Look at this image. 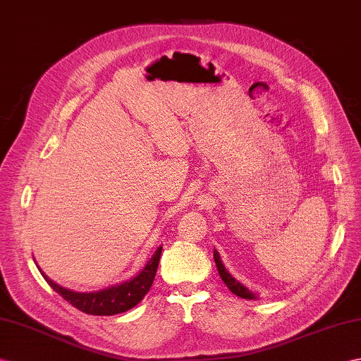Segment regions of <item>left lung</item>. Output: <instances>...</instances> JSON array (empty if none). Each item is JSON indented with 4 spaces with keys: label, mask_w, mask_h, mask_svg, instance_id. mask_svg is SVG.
<instances>
[{
    "label": "left lung",
    "mask_w": 361,
    "mask_h": 361,
    "mask_svg": "<svg viewBox=\"0 0 361 361\" xmlns=\"http://www.w3.org/2000/svg\"><path fill=\"white\" fill-rule=\"evenodd\" d=\"M214 259H215V264H216V269H219V274L221 276L223 283L228 286V289L232 292V294H235L237 297L241 298H246V300H258V295L254 294L252 290H249L245 284H241L238 280L233 279V276L229 274V271L226 269L223 262H221V257L219 254V250L214 249Z\"/></svg>",
    "instance_id": "1"
}]
</instances>
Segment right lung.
I'll return each mask as SVG.
<instances>
[{"instance_id": "add662e5", "label": "right lung", "mask_w": 361, "mask_h": 361, "mask_svg": "<svg viewBox=\"0 0 361 361\" xmlns=\"http://www.w3.org/2000/svg\"><path fill=\"white\" fill-rule=\"evenodd\" d=\"M161 249L163 245L157 247L154 255L149 258L146 266L135 276H132V279L120 284H114V286L94 292H77L63 288L54 280H50L39 267L38 269L41 275L44 276V280L49 283V286L58 292L66 301H69L73 307H77L78 311L86 312L89 315H115L129 311V309L137 306L145 298L154 283L157 267L158 263H160Z\"/></svg>"}]
</instances>
